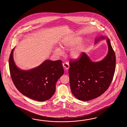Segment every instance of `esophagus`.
<instances>
[{"mask_svg": "<svg viewBox=\"0 0 127 127\" xmlns=\"http://www.w3.org/2000/svg\"><path fill=\"white\" fill-rule=\"evenodd\" d=\"M63 67H64L65 70H67L69 67V64L67 63H63Z\"/></svg>", "mask_w": 127, "mask_h": 127, "instance_id": "esophagus-1", "label": "esophagus"}]
</instances>
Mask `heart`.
<instances>
[{"label":"heart","mask_w":127,"mask_h":127,"mask_svg":"<svg viewBox=\"0 0 127 127\" xmlns=\"http://www.w3.org/2000/svg\"><path fill=\"white\" fill-rule=\"evenodd\" d=\"M83 38L80 36H75L70 37L67 39L63 40L60 44V48L63 50H69L71 57L74 60H78L81 57L86 46V42L82 41ZM54 53L61 55L63 52L61 49L57 48L54 50Z\"/></svg>","instance_id":"b5f03b06"}]
</instances>
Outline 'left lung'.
Returning a JSON list of instances; mask_svg holds the SVG:
<instances>
[{
    "mask_svg": "<svg viewBox=\"0 0 127 127\" xmlns=\"http://www.w3.org/2000/svg\"><path fill=\"white\" fill-rule=\"evenodd\" d=\"M105 38L108 49L106 56L102 60L93 62L86 53H83L78 60L69 62L70 88L74 96L79 100L87 101L100 96L113 80L116 57L109 39L100 36L96 38L95 44Z\"/></svg>",
    "mask_w": 127,
    "mask_h": 127,
    "instance_id": "left-lung-1",
    "label": "left lung"
}]
</instances>
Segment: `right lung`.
<instances>
[{"instance_id":"add662e5","label":"right lung","mask_w":127,"mask_h":127,"mask_svg":"<svg viewBox=\"0 0 127 127\" xmlns=\"http://www.w3.org/2000/svg\"><path fill=\"white\" fill-rule=\"evenodd\" d=\"M12 49L9 59L11 78L15 86L22 95L33 100L44 101L54 95L56 84L63 75L64 70L60 60H46L38 67L22 70L14 60Z\"/></svg>"}]
</instances>
